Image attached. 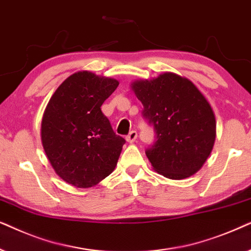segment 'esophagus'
Masks as SVG:
<instances>
[{"label": "esophagus", "instance_id": "esophagus-1", "mask_svg": "<svg viewBox=\"0 0 251 251\" xmlns=\"http://www.w3.org/2000/svg\"><path fill=\"white\" fill-rule=\"evenodd\" d=\"M136 138H138V132H136V131H131V132L128 133V135L126 136V140H127V142L132 143V142L135 141Z\"/></svg>", "mask_w": 251, "mask_h": 251}]
</instances>
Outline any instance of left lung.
Segmentation results:
<instances>
[{
    "mask_svg": "<svg viewBox=\"0 0 251 251\" xmlns=\"http://www.w3.org/2000/svg\"><path fill=\"white\" fill-rule=\"evenodd\" d=\"M143 105L142 116L155 131L146 149L152 168L165 178L180 180L196 173L211 152L216 119L202 93L175 73L132 83Z\"/></svg>",
    "mask_w": 251,
    "mask_h": 251,
    "instance_id": "8db88e82",
    "label": "left lung"
}]
</instances>
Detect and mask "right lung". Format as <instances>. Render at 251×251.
Returning <instances> with one entry per match:
<instances>
[{
    "mask_svg": "<svg viewBox=\"0 0 251 251\" xmlns=\"http://www.w3.org/2000/svg\"><path fill=\"white\" fill-rule=\"evenodd\" d=\"M119 82L88 71L70 75L47 105L43 149L56 173L79 188L95 186L116 168L125 139L103 115V102Z\"/></svg>",
    "mask_w": 251,
    "mask_h": 251,
    "instance_id": "add662e5",
    "label": "right lung"
}]
</instances>
